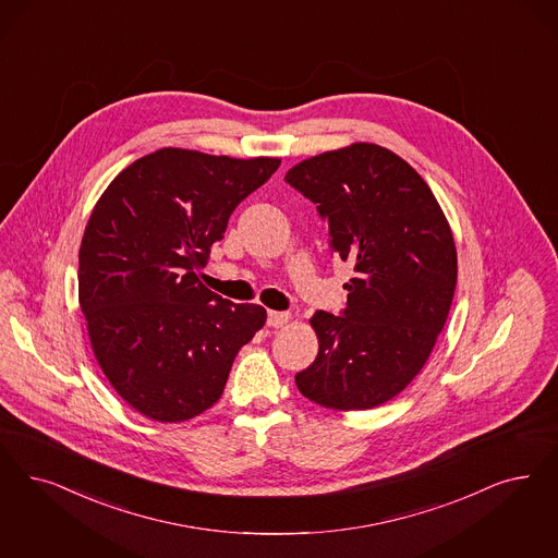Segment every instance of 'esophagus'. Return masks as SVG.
<instances>
[{"instance_id": "1", "label": "esophagus", "mask_w": 558, "mask_h": 558, "mask_svg": "<svg viewBox=\"0 0 558 558\" xmlns=\"http://www.w3.org/2000/svg\"><path fill=\"white\" fill-rule=\"evenodd\" d=\"M290 322V313L287 311H268L269 327H284Z\"/></svg>"}]
</instances>
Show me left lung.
Returning <instances> with one entry per match:
<instances>
[{"mask_svg": "<svg viewBox=\"0 0 558 558\" xmlns=\"http://www.w3.org/2000/svg\"><path fill=\"white\" fill-rule=\"evenodd\" d=\"M287 183L317 204L329 250L354 266L347 308L317 311L313 365L299 391L331 410L396 398L430 356L458 282V253L439 202L404 158L377 144L311 156Z\"/></svg>", "mask_w": 558, "mask_h": 558, "instance_id": "8db88e82", "label": "left lung"}]
</instances>
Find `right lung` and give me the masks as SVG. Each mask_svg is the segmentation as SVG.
Returning a JSON list of instances; mask_svg holds the SVG:
<instances>
[{"label": "right lung", "instance_id": "add662e5", "mask_svg": "<svg viewBox=\"0 0 558 558\" xmlns=\"http://www.w3.org/2000/svg\"><path fill=\"white\" fill-rule=\"evenodd\" d=\"M278 167L160 148L100 195L80 245L77 299L98 365L140 414L181 423L216 404L236 352L266 324V308L218 296L197 271Z\"/></svg>", "mask_w": 558, "mask_h": 558}]
</instances>
